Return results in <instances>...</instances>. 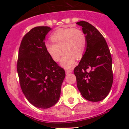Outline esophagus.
Instances as JSON below:
<instances>
[{"mask_svg": "<svg viewBox=\"0 0 129 129\" xmlns=\"http://www.w3.org/2000/svg\"><path fill=\"white\" fill-rule=\"evenodd\" d=\"M72 72V70H71V69H66V74H69V73H71Z\"/></svg>", "mask_w": 129, "mask_h": 129, "instance_id": "esophagus-1", "label": "esophagus"}]
</instances>
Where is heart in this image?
<instances>
[{"mask_svg": "<svg viewBox=\"0 0 129 129\" xmlns=\"http://www.w3.org/2000/svg\"><path fill=\"white\" fill-rule=\"evenodd\" d=\"M53 42L45 43V47L53 60L58 62L62 50L64 51L61 59V66L70 69L74 66L77 58H80L85 52L87 39L81 30L77 28H59L50 36Z\"/></svg>", "mask_w": 129, "mask_h": 129, "instance_id": "heart-1", "label": "heart"}]
</instances>
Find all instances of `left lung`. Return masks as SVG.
<instances>
[{"label":"left lung","mask_w":129,"mask_h":129,"mask_svg":"<svg viewBox=\"0 0 129 129\" xmlns=\"http://www.w3.org/2000/svg\"><path fill=\"white\" fill-rule=\"evenodd\" d=\"M77 24L82 27L87 39L86 51L74 70L77 85L84 98L99 102L107 96L112 85L111 54L104 37L94 26L85 21Z\"/></svg>","instance_id":"obj_1"}]
</instances>
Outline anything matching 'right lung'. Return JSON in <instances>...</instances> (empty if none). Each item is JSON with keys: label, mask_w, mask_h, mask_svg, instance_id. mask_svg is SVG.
<instances>
[{"label": "right lung", "mask_w": 129, "mask_h": 129, "mask_svg": "<svg viewBox=\"0 0 129 129\" xmlns=\"http://www.w3.org/2000/svg\"><path fill=\"white\" fill-rule=\"evenodd\" d=\"M47 26L32 28L19 47L17 70L20 87L28 102L36 107L47 109L58 101L64 69L53 60L45 47Z\"/></svg>", "instance_id": "right-lung-1"}]
</instances>
